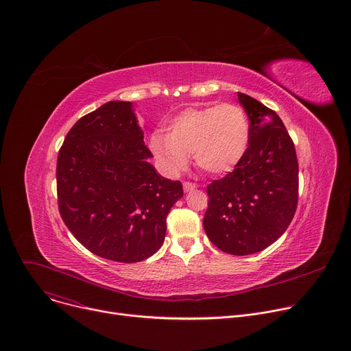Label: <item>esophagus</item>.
<instances>
[{"instance_id":"34e87169","label":"esophagus","mask_w":351,"mask_h":351,"mask_svg":"<svg viewBox=\"0 0 351 351\" xmlns=\"http://www.w3.org/2000/svg\"><path fill=\"white\" fill-rule=\"evenodd\" d=\"M195 189H197V186L195 183H191V182H184L183 183V191L184 192H192Z\"/></svg>"}]
</instances>
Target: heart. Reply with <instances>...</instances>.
<instances>
[{
    "instance_id": "1",
    "label": "heart",
    "mask_w": 351,
    "mask_h": 351,
    "mask_svg": "<svg viewBox=\"0 0 351 351\" xmlns=\"http://www.w3.org/2000/svg\"><path fill=\"white\" fill-rule=\"evenodd\" d=\"M250 145L245 111L232 103L192 107L168 123L167 134L154 132L149 148L171 173L180 172L193 155L199 169L223 175L234 169Z\"/></svg>"
}]
</instances>
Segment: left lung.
Here are the masks:
<instances>
[{
    "instance_id": "8db88e82",
    "label": "left lung",
    "mask_w": 351,
    "mask_h": 351,
    "mask_svg": "<svg viewBox=\"0 0 351 351\" xmlns=\"http://www.w3.org/2000/svg\"><path fill=\"white\" fill-rule=\"evenodd\" d=\"M250 145L232 172L207 186L203 227L208 240L232 255L260 252L291 224L298 203L295 145L278 114L244 93Z\"/></svg>"
}]
</instances>
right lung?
<instances>
[{
  "mask_svg": "<svg viewBox=\"0 0 351 351\" xmlns=\"http://www.w3.org/2000/svg\"><path fill=\"white\" fill-rule=\"evenodd\" d=\"M131 101H108L82 117L59 151L60 216L88 251L117 263L154 255L167 216L182 199L179 180L160 176L148 159Z\"/></svg>",
  "mask_w": 351,
  "mask_h": 351,
  "instance_id": "1",
  "label": "right lung"
}]
</instances>
